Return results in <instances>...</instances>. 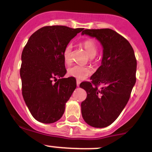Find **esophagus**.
I'll use <instances>...</instances> for the list:
<instances>
[{"label":"esophagus","mask_w":152,"mask_h":152,"mask_svg":"<svg viewBox=\"0 0 152 152\" xmlns=\"http://www.w3.org/2000/svg\"><path fill=\"white\" fill-rule=\"evenodd\" d=\"M81 83V81L80 80H77L76 81V85H77V87H79V85H80Z\"/></svg>","instance_id":"34e87169"}]
</instances>
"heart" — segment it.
<instances>
[{
  "label": "heart",
  "mask_w": 152,
  "mask_h": 152,
  "mask_svg": "<svg viewBox=\"0 0 152 152\" xmlns=\"http://www.w3.org/2000/svg\"><path fill=\"white\" fill-rule=\"evenodd\" d=\"M82 46L85 48L87 53L90 57H93L96 55L98 51V47L96 42L92 39H85L82 42ZM71 44H67L64 48L62 52L63 59L66 64H70L71 62ZM67 73L70 76H73L78 79H83L91 73V70L89 67L81 65H74L67 70Z\"/></svg>",
  "instance_id": "obj_1"
}]
</instances>
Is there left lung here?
Segmentation results:
<instances>
[{"mask_svg":"<svg viewBox=\"0 0 152 152\" xmlns=\"http://www.w3.org/2000/svg\"><path fill=\"white\" fill-rule=\"evenodd\" d=\"M82 34L96 37L104 48L102 65L91 82L80 84L87 92L81 104L84 120L91 126L103 128L113 124L126 105L136 82L137 60L129 41L114 30L85 29Z\"/></svg>","mask_w":152,"mask_h":152,"instance_id":"obj_1","label":"left lung"}]
</instances>
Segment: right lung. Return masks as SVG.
Here are the masks:
<instances>
[{
  "instance_id": "add662e5",
  "label": "right lung",
  "mask_w": 152,
  "mask_h": 152,
  "mask_svg": "<svg viewBox=\"0 0 152 152\" xmlns=\"http://www.w3.org/2000/svg\"><path fill=\"white\" fill-rule=\"evenodd\" d=\"M82 30L65 26H44L29 37L23 50L20 70L23 97L38 121L54 123L64 114L76 82L73 77L62 78L67 72L62 52Z\"/></svg>"
}]
</instances>
